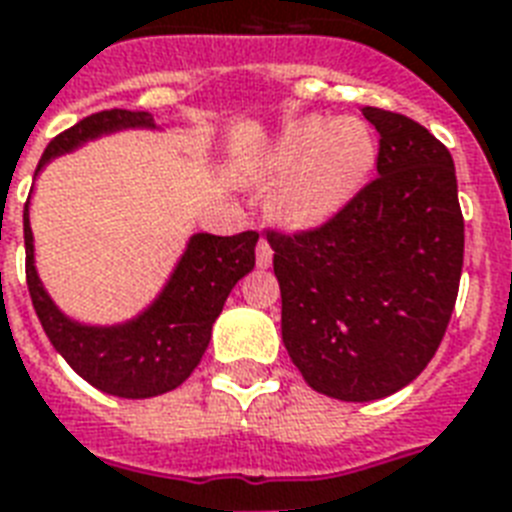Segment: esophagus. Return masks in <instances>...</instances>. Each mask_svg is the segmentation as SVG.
Segmentation results:
<instances>
[{"mask_svg": "<svg viewBox=\"0 0 512 512\" xmlns=\"http://www.w3.org/2000/svg\"><path fill=\"white\" fill-rule=\"evenodd\" d=\"M271 263H273L271 244H268L265 239H260L257 241V265H260V268H268Z\"/></svg>", "mask_w": 512, "mask_h": 512, "instance_id": "34e87169", "label": "esophagus"}]
</instances>
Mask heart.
Returning <instances> with one entry per match:
<instances>
[{
	"label": "heart",
	"mask_w": 512,
	"mask_h": 512,
	"mask_svg": "<svg viewBox=\"0 0 512 512\" xmlns=\"http://www.w3.org/2000/svg\"><path fill=\"white\" fill-rule=\"evenodd\" d=\"M374 164V140L358 119L308 116L289 124L265 172L284 177L273 207L292 225H316L348 204Z\"/></svg>",
	"instance_id": "obj_1"
}]
</instances>
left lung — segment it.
<instances>
[{
	"label": "left lung",
	"mask_w": 512,
	"mask_h": 512,
	"mask_svg": "<svg viewBox=\"0 0 512 512\" xmlns=\"http://www.w3.org/2000/svg\"><path fill=\"white\" fill-rule=\"evenodd\" d=\"M361 111L380 132L377 177L321 228L268 231L284 348L313 390L340 401L385 398L428 366L465 252L449 148L409 116Z\"/></svg>",
	"instance_id": "left-lung-1"
}]
</instances>
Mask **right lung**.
Listing matches in <instances>:
<instances>
[{"label": "right lung", "instance_id": "1", "mask_svg": "<svg viewBox=\"0 0 512 512\" xmlns=\"http://www.w3.org/2000/svg\"><path fill=\"white\" fill-rule=\"evenodd\" d=\"M122 130H156L154 116L124 108L87 116L50 140L36 172H42L44 164L55 156L71 154L100 135ZM23 239L31 303L55 350L92 388L119 398H151L183 385L199 366L212 337V324L223 311L231 289L255 268L257 233H193L154 303L135 319L111 327H92L68 319L52 303L36 273L28 201L23 209Z\"/></svg>", "mask_w": 512, "mask_h": 512}]
</instances>
